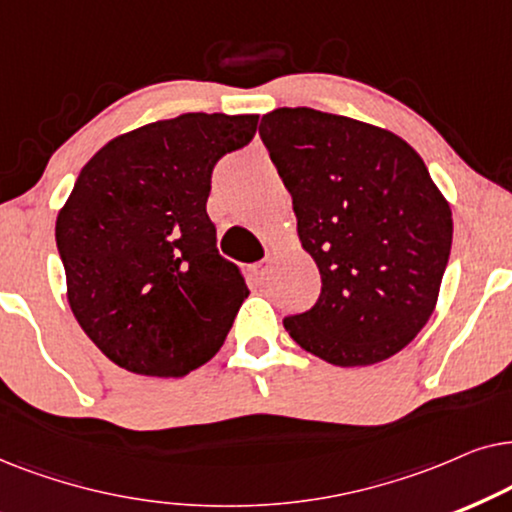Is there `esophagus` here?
I'll use <instances>...</instances> for the list:
<instances>
[{
    "mask_svg": "<svg viewBox=\"0 0 512 512\" xmlns=\"http://www.w3.org/2000/svg\"><path fill=\"white\" fill-rule=\"evenodd\" d=\"M250 276H252V281H255L257 285H264V281H267V278H269V264L267 262L255 264V267H252V271H250Z\"/></svg>",
    "mask_w": 512,
    "mask_h": 512,
    "instance_id": "1",
    "label": "esophagus"
}]
</instances>
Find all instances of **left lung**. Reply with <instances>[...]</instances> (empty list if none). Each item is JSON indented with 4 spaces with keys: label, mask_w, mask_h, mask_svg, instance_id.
<instances>
[{
    "label": "left lung",
    "mask_w": 512,
    "mask_h": 512,
    "mask_svg": "<svg viewBox=\"0 0 512 512\" xmlns=\"http://www.w3.org/2000/svg\"><path fill=\"white\" fill-rule=\"evenodd\" d=\"M260 135L323 283L285 330L339 367L395 356L435 311L452 248V208L424 159L386 128L311 107L264 114Z\"/></svg>",
    "instance_id": "obj_1"
}]
</instances>
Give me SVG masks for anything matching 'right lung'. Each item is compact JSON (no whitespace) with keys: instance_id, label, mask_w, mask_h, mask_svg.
Here are the masks:
<instances>
[{"instance_id":"1","label":"right lung","mask_w":512,"mask_h":512,"mask_svg":"<svg viewBox=\"0 0 512 512\" xmlns=\"http://www.w3.org/2000/svg\"><path fill=\"white\" fill-rule=\"evenodd\" d=\"M257 119L189 112L117 135L58 210L67 302L124 370L185 377L227 339L250 290L215 248L206 201L217 159L248 145Z\"/></svg>"}]
</instances>
